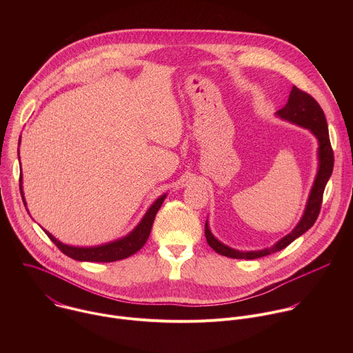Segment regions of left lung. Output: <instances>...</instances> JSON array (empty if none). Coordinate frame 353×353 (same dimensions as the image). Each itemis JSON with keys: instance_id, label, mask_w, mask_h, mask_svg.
<instances>
[{"instance_id": "left-lung-1", "label": "left lung", "mask_w": 353, "mask_h": 353, "mask_svg": "<svg viewBox=\"0 0 353 353\" xmlns=\"http://www.w3.org/2000/svg\"><path fill=\"white\" fill-rule=\"evenodd\" d=\"M276 114L288 121H292L300 127L309 128L319 139V159H320V168L317 172V177L314 180L309 201H307V207L305 211L303 218L297 223V226L283 239H281L275 245L260 250V251H239L233 250L225 244H222L219 240L214 237L211 233L208 223H205V237L208 244L216 251L218 254L230 257V259H243V260H254L260 257H265L268 254L276 253V251L285 248L289 245L294 239L307 232L314 222L319 218L321 204H323V194L324 188L327 185L328 179L331 177L332 168H334V152L331 148L330 142V134H328V125L327 120L324 116V112L321 106L317 103V100L309 94L307 92L299 89L297 86H293L288 99V103L276 112Z\"/></svg>"}]
</instances>
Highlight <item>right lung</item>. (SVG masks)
<instances>
[{
    "mask_svg": "<svg viewBox=\"0 0 353 353\" xmlns=\"http://www.w3.org/2000/svg\"><path fill=\"white\" fill-rule=\"evenodd\" d=\"M22 179H19L21 183ZM22 190V187H21ZM22 194V199H23V204L26 207L25 203V198H23V192ZM166 195L159 196L154 205L148 210V212L145 214V216L142 218V221L139 222V225L125 237L116 240L113 243H108L103 245H97V247H72V245H67L63 244L61 241H59L56 237H53V234H50L48 232H46V234L50 237L61 251L71 257L72 260H78V261H92V263H113V261H119L123 259H127L132 254H135L138 250L142 248V245L146 243L150 229H152V223L154 219L157 216V212L159 211V208L162 207L163 201H165Z\"/></svg>",
    "mask_w": 353,
    "mask_h": 353,
    "instance_id": "1",
    "label": "right lung"
}]
</instances>
